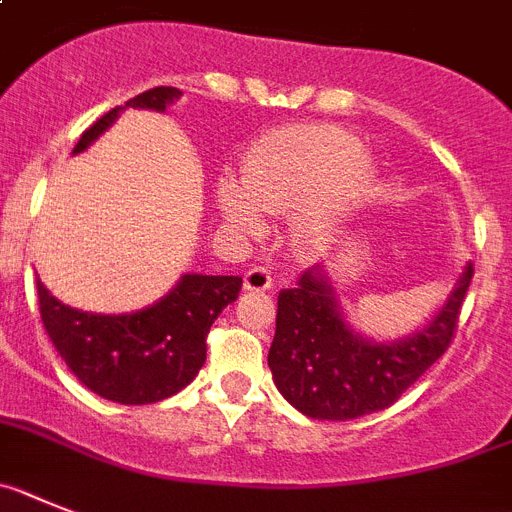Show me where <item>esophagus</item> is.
<instances>
[{"label":"esophagus","mask_w":512,"mask_h":512,"mask_svg":"<svg viewBox=\"0 0 512 512\" xmlns=\"http://www.w3.org/2000/svg\"><path fill=\"white\" fill-rule=\"evenodd\" d=\"M244 291H268L273 286V275H270L268 268H262V265H255L244 273L242 278Z\"/></svg>","instance_id":"34e87169"}]
</instances>
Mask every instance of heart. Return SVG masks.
Wrapping results in <instances>:
<instances>
[{
  "instance_id": "1",
  "label": "heart",
  "mask_w": 512,
  "mask_h": 512,
  "mask_svg": "<svg viewBox=\"0 0 512 512\" xmlns=\"http://www.w3.org/2000/svg\"><path fill=\"white\" fill-rule=\"evenodd\" d=\"M368 177L363 144L335 126H286L250 149L244 175L216 182V211L229 229L260 234L265 213H293V237L314 250L330 242L353 213Z\"/></svg>"
}]
</instances>
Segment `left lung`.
<instances>
[{
	"instance_id": "8db88e82",
	"label": "left lung",
	"mask_w": 512,
	"mask_h": 512,
	"mask_svg": "<svg viewBox=\"0 0 512 512\" xmlns=\"http://www.w3.org/2000/svg\"><path fill=\"white\" fill-rule=\"evenodd\" d=\"M471 275L466 262L446 301L415 332L373 340L350 324L330 270L311 265L296 286L278 293L268 353L275 386L314 420H355L386 410L446 353Z\"/></svg>"
}]
</instances>
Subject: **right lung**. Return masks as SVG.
Here are the masks:
<instances>
[{"instance_id":"obj_1","label":"right lung","mask_w":512,"mask_h":512,"mask_svg":"<svg viewBox=\"0 0 512 512\" xmlns=\"http://www.w3.org/2000/svg\"><path fill=\"white\" fill-rule=\"evenodd\" d=\"M182 92L154 87L126 108L164 113ZM113 108L82 133L71 154L90 149L121 110ZM38 283L41 319L56 353L97 397L118 404H151L172 397L206 363V335L221 309L237 301L239 275L185 273L159 301L126 314H95L64 304Z\"/></svg>"}]
</instances>
